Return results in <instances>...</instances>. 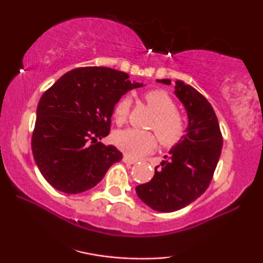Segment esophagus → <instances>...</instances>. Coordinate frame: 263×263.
Here are the masks:
<instances>
[{
  "mask_svg": "<svg viewBox=\"0 0 263 263\" xmlns=\"http://www.w3.org/2000/svg\"><path fill=\"white\" fill-rule=\"evenodd\" d=\"M123 161H124V163H127V164H136V163H138V160L133 159V158L127 156V154H125V156L123 157Z\"/></svg>",
  "mask_w": 263,
  "mask_h": 263,
  "instance_id": "34e87169",
  "label": "esophagus"
}]
</instances>
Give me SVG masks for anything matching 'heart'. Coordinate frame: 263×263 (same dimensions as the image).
I'll list each match as a JSON object with an SVG mask.
<instances>
[{
  "label": "heart",
  "mask_w": 263,
  "mask_h": 263,
  "mask_svg": "<svg viewBox=\"0 0 263 263\" xmlns=\"http://www.w3.org/2000/svg\"><path fill=\"white\" fill-rule=\"evenodd\" d=\"M145 100L154 112L156 121L152 127L159 135L160 141L166 146H171L178 141L184 134L185 123L183 117L176 112L174 99L161 89H152L145 95ZM132 106L130 97H123L118 100L114 109V116L118 123L127 120ZM114 141L121 151L133 158H140L152 152L158 145V136L152 132L140 130L135 128H127L115 134Z\"/></svg>",
  "instance_id": "obj_1"
}]
</instances>
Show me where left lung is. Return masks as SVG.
Masks as SVG:
<instances>
[{
    "instance_id": "1",
    "label": "left lung",
    "mask_w": 263,
    "mask_h": 263,
    "mask_svg": "<svg viewBox=\"0 0 263 263\" xmlns=\"http://www.w3.org/2000/svg\"><path fill=\"white\" fill-rule=\"evenodd\" d=\"M157 81L171 85L170 79ZM175 84V96L188 117L185 134L156 166L153 178L135 188L143 203L166 213L184 208L206 192L222 148L220 127L210 102L182 80Z\"/></svg>"
}]
</instances>
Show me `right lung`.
Returning a JSON list of instances; mask_svg holds the SVG:
<instances>
[{
	"label": "right lung",
	"mask_w": 263,
	"mask_h": 263,
	"mask_svg": "<svg viewBox=\"0 0 263 263\" xmlns=\"http://www.w3.org/2000/svg\"><path fill=\"white\" fill-rule=\"evenodd\" d=\"M143 86L112 68L84 67L62 75L42 96L32 152L50 185L79 194L102 181L122 153L98 140L109 135L111 116L122 96Z\"/></svg>",
	"instance_id": "1"
}]
</instances>
